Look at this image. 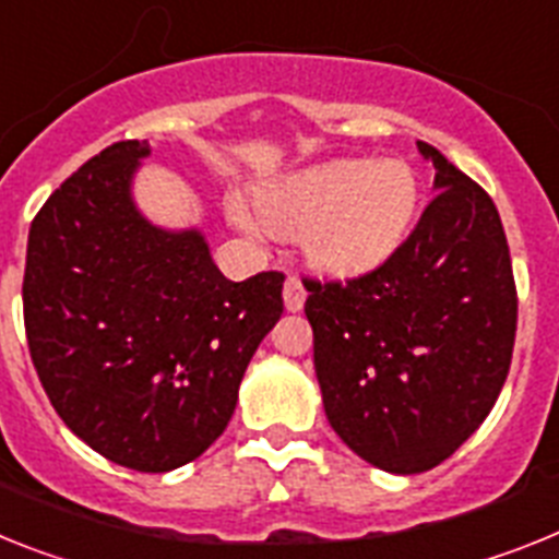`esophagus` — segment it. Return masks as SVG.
<instances>
[{
	"label": "esophagus",
	"instance_id": "esophagus-1",
	"mask_svg": "<svg viewBox=\"0 0 559 559\" xmlns=\"http://www.w3.org/2000/svg\"><path fill=\"white\" fill-rule=\"evenodd\" d=\"M283 299H285V311H290V313L302 311L305 288H302V280H299V276H288V280H285Z\"/></svg>",
	"mask_w": 559,
	"mask_h": 559
}]
</instances>
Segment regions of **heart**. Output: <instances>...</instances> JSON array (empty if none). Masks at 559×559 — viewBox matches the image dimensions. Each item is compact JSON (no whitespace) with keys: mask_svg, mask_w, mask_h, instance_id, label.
Masks as SVG:
<instances>
[{"mask_svg":"<svg viewBox=\"0 0 559 559\" xmlns=\"http://www.w3.org/2000/svg\"><path fill=\"white\" fill-rule=\"evenodd\" d=\"M257 213L228 200L231 221L246 231L290 234L302 240L313 269L356 276L402 246L416 217L418 180L404 160L342 157L294 171L257 189Z\"/></svg>","mask_w":559,"mask_h":559,"instance_id":"obj_1","label":"heart"}]
</instances>
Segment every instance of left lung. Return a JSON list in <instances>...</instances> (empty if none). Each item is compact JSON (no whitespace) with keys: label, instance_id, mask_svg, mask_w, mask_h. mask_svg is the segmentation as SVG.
Returning <instances> with one entry per match:
<instances>
[{"label":"left lung","instance_id":"1","mask_svg":"<svg viewBox=\"0 0 559 559\" xmlns=\"http://www.w3.org/2000/svg\"><path fill=\"white\" fill-rule=\"evenodd\" d=\"M436 198L379 269L305 276L325 416L367 464L438 466L484 424L512 365L518 288L492 198L436 146Z\"/></svg>","mask_w":559,"mask_h":559}]
</instances>
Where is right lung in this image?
I'll use <instances>...</instances> for the list:
<instances>
[{"label": "right lung", "mask_w": 559, "mask_h": 559, "mask_svg": "<svg viewBox=\"0 0 559 559\" xmlns=\"http://www.w3.org/2000/svg\"><path fill=\"white\" fill-rule=\"evenodd\" d=\"M146 141H118L47 198L27 237V347L47 399L112 464L169 472L226 429L283 317L280 271L231 283L203 234L152 226L130 194Z\"/></svg>", "instance_id": "right-lung-1"}]
</instances>
